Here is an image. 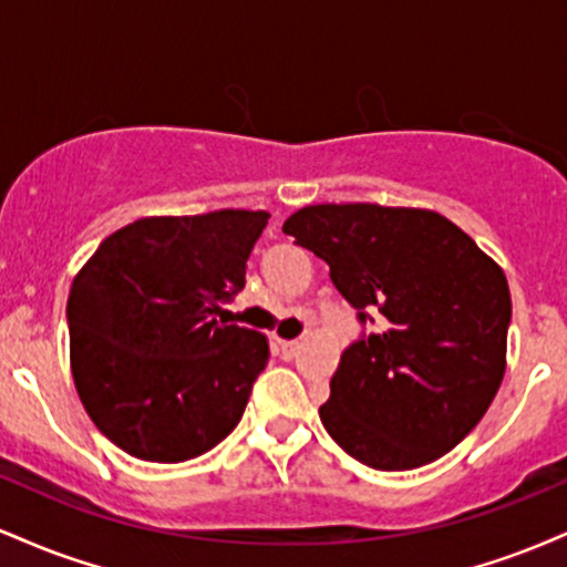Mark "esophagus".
Returning <instances> with one entry per match:
<instances>
[{
  "mask_svg": "<svg viewBox=\"0 0 567 567\" xmlns=\"http://www.w3.org/2000/svg\"><path fill=\"white\" fill-rule=\"evenodd\" d=\"M298 349H301V341H282V338H277V351L285 357V360L296 357Z\"/></svg>",
  "mask_w": 567,
  "mask_h": 567,
  "instance_id": "1",
  "label": "esophagus"
}]
</instances>
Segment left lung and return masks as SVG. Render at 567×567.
<instances>
[{"label": "left lung", "instance_id": "obj_1", "mask_svg": "<svg viewBox=\"0 0 567 567\" xmlns=\"http://www.w3.org/2000/svg\"><path fill=\"white\" fill-rule=\"evenodd\" d=\"M330 266L362 324L320 408L328 434L381 472L432 464L491 408L506 370L504 271L445 216L419 207L309 205L282 226Z\"/></svg>", "mask_w": 567, "mask_h": 567}]
</instances>
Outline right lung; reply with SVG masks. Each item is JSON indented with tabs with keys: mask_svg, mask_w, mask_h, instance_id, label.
Instances as JSON below:
<instances>
[{
	"mask_svg": "<svg viewBox=\"0 0 567 567\" xmlns=\"http://www.w3.org/2000/svg\"><path fill=\"white\" fill-rule=\"evenodd\" d=\"M266 220V210L141 218L103 239L74 277L71 375L116 447L178 464L239 424L269 343L216 315L245 288Z\"/></svg>",
	"mask_w": 567,
	"mask_h": 567,
	"instance_id": "obj_1",
	"label": "right lung"
}]
</instances>
